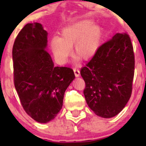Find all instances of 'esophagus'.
<instances>
[{
  "label": "esophagus",
  "instance_id": "obj_1",
  "mask_svg": "<svg viewBox=\"0 0 146 146\" xmlns=\"http://www.w3.org/2000/svg\"><path fill=\"white\" fill-rule=\"evenodd\" d=\"M74 72L75 76L76 77H79L80 75V72L79 70H78L76 68L74 69Z\"/></svg>",
  "mask_w": 146,
  "mask_h": 146
}]
</instances>
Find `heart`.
<instances>
[{
    "instance_id": "b5f03b06",
    "label": "heart",
    "mask_w": 146,
    "mask_h": 146,
    "mask_svg": "<svg viewBox=\"0 0 146 146\" xmlns=\"http://www.w3.org/2000/svg\"><path fill=\"white\" fill-rule=\"evenodd\" d=\"M102 38V29L90 19H82L63 28L60 36L51 39L50 45L55 59L65 64L73 47L74 54L84 60L92 58L98 50Z\"/></svg>"
}]
</instances>
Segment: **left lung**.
Wrapping results in <instances>:
<instances>
[{
	"instance_id": "left-lung-1",
	"label": "left lung",
	"mask_w": 146,
	"mask_h": 146,
	"mask_svg": "<svg viewBox=\"0 0 146 146\" xmlns=\"http://www.w3.org/2000/svg\"><path fill=\"white\" fill-rule=\"evenodd\" d=\"M134 67L130 38L116 33L81 69L86 101L97 115L110 118L122 110L131 97Z\"/></svg>"
}]
</instances>
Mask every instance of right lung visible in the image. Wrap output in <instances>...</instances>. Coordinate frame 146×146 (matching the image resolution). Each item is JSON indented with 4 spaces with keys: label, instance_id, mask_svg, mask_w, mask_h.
I'll return each mask as SVG.
<instances>
[{
    "label": "right lung",
    "instance_id": "right-lung-1",
    "mask_svg": "<svg viewBox=\"0 0 146 146\" xmlns=\"http://www.w3.org/2000/svg\"><path fill=\"white\" fill-rule=\"evenodd\" d=\"M48 33L38 23L20 31L13 48L14 83L26 112L39 123L56 116L64 92L75 78L72 69L54 66L46 47Z\"/></svg>",
    "mask_w": 146,
    "mask_h": 146
}]
</instances>
